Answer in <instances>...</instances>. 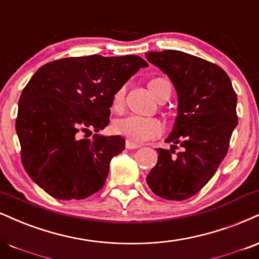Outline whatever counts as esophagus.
<instances>
[{
    "mask_svg": "<svg viewBox=\"0 0 259 259\" xmlns=\"http://www.w3.org/2000/svg\"><path fill=\"white\" fill-rule=\"evenodd\" d=\"M125 147L127 149H138L141 147V145H139V143H135V142H132V141H126Z\"/></svg>",
    "mask_w": 259,
    "mask_h": 259,
    "instance_id": "esophagus-1",
    "label": "esophagus"
}]
</instances>
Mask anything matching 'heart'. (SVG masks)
<instances>
[{
	"label": "heart",
	"mask_w": 259,
	"mask_h": 259,
	"mask_svg": "<svg viewBox=\"0 0 259 259\" xmlns=\"http://www.w3.org/2000/svg\"><path fill=\"white\" fill-rule=\"evenodd\" d=\"M125 93L126 88L124 85L114 93L113 99H112L113 110L118 111L123 107ZM164 129V124L157 118L143 117L139 114H129V116L118 118L113 123L114 133L124 136L132 142H146L159 138L163 135Z\"/></svg>",
	"instance_id": "1"
}]
</instances>
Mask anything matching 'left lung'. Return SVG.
I'll return each instance as SVG.
<instances>
[{
    "instance_id": "obj_1",
    "label": "left lung",
    "mask_w": 259,
    "mask_h": 259,
    "mask_svg": "<svg viewBox=\"0 0 259 259\" xmlns=\"http://www.w3.org/2000/svg\"><path fill=\"white\" fill-rule=\"evenodd\" d=\"M147 60L171 79L177 93V117L166 142L158 148L157 165L149 171L152 192L167 200L193 197L212 179L238 125L236 94L223 68L179 51L149 52ZM176 144L184 148L175 153Z\"/></svg>"
}]
</instances>
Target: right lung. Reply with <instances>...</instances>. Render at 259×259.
Segmentation results:
<instances>
[{"instance_id":"right-lung-1","label":"right lung","mask_w":259,"mask_h":259,"mask_svg":"<svg viewBox=\"0 0 259 259\" xmlns=\"http://www.w3.org/2000/svg\"><path fill=\"white\" fill-rule=\"evenodd\" d=\"M147 66L138 55H90L36 71L21 93L15 121L21 161L36 185L60 200L85 199L102 188L125 140L87 135L107 126L114 93Z\"/></svg>"}]
</instances>
